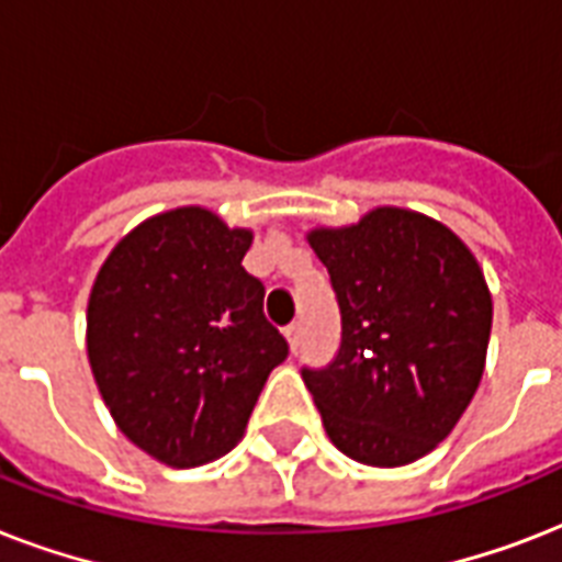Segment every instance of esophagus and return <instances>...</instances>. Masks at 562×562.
<instances>
[{
	"instance_id": "esophagus-1",
	"label": "esophagus",
	"mask_w": 562,
	"mask_h": 562,
	"mask_svg": "<svg viewBox=\"0 0 562 562\" xmlns=\"http://www.w3.org/2000/svg\"><path fill=\"white\" fill-rule=\"evenodd\" d=\"M285 338H289V347H291V350L297 352L300 341H303V324H300V321H294V324L285 326Z\"/></svg>"
}]
</instances>
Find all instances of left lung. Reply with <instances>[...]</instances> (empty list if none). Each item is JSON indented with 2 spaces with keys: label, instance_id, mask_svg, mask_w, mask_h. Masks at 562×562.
Here are the masks:
<instances>
[{
  "label": "left lung",
  "instance_id": "8db88e82",
  "mask_svg": "<svg viewBox=\"0 0 562 562\" xmlns=\"http://www.w3.org/2000/svg\"><path fill=\"white\" fill-rule=\"evenodd\" d=\"M308 245L341 308V347L303 368L329 440L368 467L428 454L461 419L487 359L493 297L475 256L423 212L375 206Z\"/></svg>",
  "mask_w": 562,
  "mask_h": 562
}]
</instances>
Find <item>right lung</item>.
<instances>
[{"label":"right lung","instance_id":"right-lung-1","mask_svg":"<svg viewBox=\"0 0 562 562\" xmlns=\"http://www.w3.org/2000/svg\"><path fill=\"white\" fill-rule=\"evenodd\" d=\"M254 233L203 206L143 221L87 303V356L122 435L166 467H201L241 440L289 344L241 268Z\"/></svg>","mask_w":562,"mask_h":562}]
</instances>
